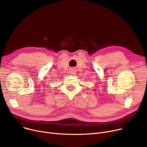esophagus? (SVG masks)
<instances>
[{
	"instance_id": "34e87169",
	"label": "esophagus",
	"mask_w": 147,
	"mask_h": 147,
	"mask_svg": "<svg viewBox=\"0 0 147 147\" xmlns=\"http://www.w3.org/2000/svg\"><path fill=\"white\" fill-rule=\"evenodd\" d=\"M73 73H74V72H73Z\"/></svg>"
}]
</instances>
